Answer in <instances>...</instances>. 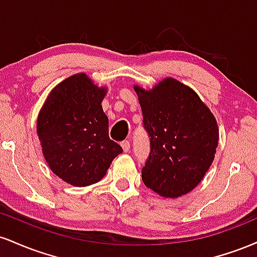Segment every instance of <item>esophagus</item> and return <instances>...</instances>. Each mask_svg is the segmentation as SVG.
<instances>
[{"instance_id":"obj_1","label":"esophagus","mask_w":257,"mask_h":257,"mask_svg":"<svg viewBox=\"0 0 257 257\" xmlns=\"http://www.w3.org/2000/svg\"><path fill=\"white\" fill-rule=\"evenodd\" d=\"M120 146H122L123 151H124V152H128L129 150H131V143H129L128 140L122 141V143H120Z\"/></svg>"}]
</instances>
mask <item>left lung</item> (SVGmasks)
<instances>
[{
  "label": "left lung",
  "instance_id": "obj_1",
  "mask_svg": "<svg viewBox=\"0 0 257 257\" xmlns=\"http://www.w3.org/2000/svg\"><path fill=\"white\" fill-rule=\"evenodd\" d=\"M150 138L141 178L146 187L167 198L192 191L213 163L219 128L210 110L191 88L174 78L147 91L135 85Z\"/></svg>",
  "mask_w": 257,
  "mask_h": 257
}]
</instances>
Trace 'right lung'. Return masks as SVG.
Masks as SVG:
<instances>
[{
    "instance_id": "right-lung-1",
    "label": "right lung",
    "mask_w": 257,
    "mask_h": 257,
    "mask_svg": "<svg viewBox=\"0 0 257 257\" xmlns=\"http://www.w3.org/2000/svg\"><path fill=\"white\" fill-rule=\"evenodd\" d=\"M99 88L79 73L58 84L38 114L37 134L52 172L67 184L88 186L100 181L119 153L108 137V118Z\"/></svg>"
}]
</instances>
